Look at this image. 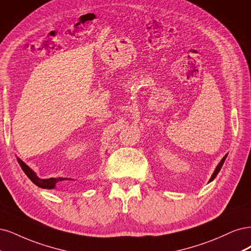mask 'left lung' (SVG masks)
<instances>
[{
  "label": "left lung",
  "mask_w": 251,
  "mask_h": 251,
  "mask_svg": "<svg viewBox=\"0 0 251 251\" xmlns=\"http://www.w3.org/2000/svg\"><path fill=\"white\" fill-rule=\"evenodd\" d=\"M226 156H227V155H225V156H224V157L221 159V161H220V163H219V165L217 166V168H216V170H215V172L213 173V175H212V177H211V179H209V182H211L212 180H214V179H215V177L217 176V174L219 173V171H220L221 168H222V166H223V163H224V160H225Z\"/></svg>",
  "instance_id": "1"
}]
</instances>
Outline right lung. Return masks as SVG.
I'll return each instance as SVG.
<instances>
[{"mask_svg":"<svg viewBox=\"0 0 251 251\" xmlns=\"http://www.w3.org/2000/svg\"><path fill=\"white\" fill-rule=\"evenodd\" d=\"M18 161H19V164L21 165L23 171L25 172V174L29 177V179L34 184H36L37 187H39V188L53 189V188H55V184L57 183L58 181L67 179V178H61V177H54V178L52 177V178H48V179H40L36 176V174L33 171H32V170L25 163H24L22 159L18 158Z\"/></svg>","mask_w":251,"mask_h":251,"instance_id":"right-lung-1","label":"right lung"}]
</instances>
